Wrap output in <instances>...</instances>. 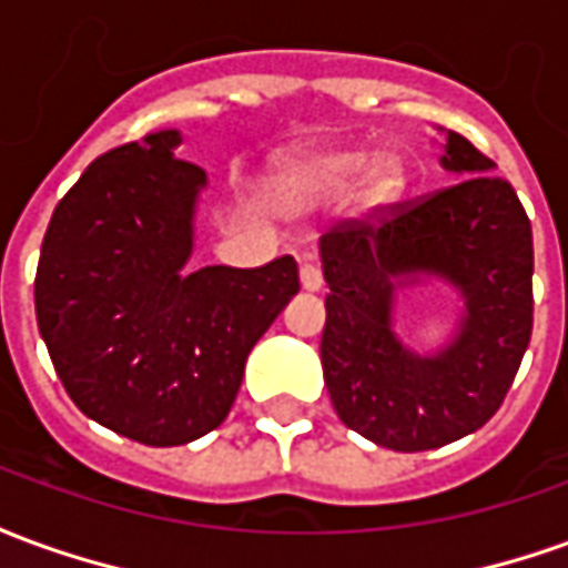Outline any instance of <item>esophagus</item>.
I'll list each match as a JSON object with an SVG mask.
<instances>
[{
    "label": "esophagus",
    "mask_w": 568,
    "mask_h": 568,
    "mask_svg": "<svg viewBox=\"0 0 568 568\" xmlns=\"http://www.w3.org/2000/svg\"><path fill=\"white\" fill-rule=\"evenodd\" d=\"M301 285H304L307 292H320L322 271L316 267V264H310V261H304V264H301Z\"/></svg>",
    "instance_id": "obj_1"
}]
</instances>
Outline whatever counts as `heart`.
<instances>
[{"label": "heart", "mask_w": 568, "mask_h": 568, "mask_svg": "<svg viewBox=\"0 0 568 568\" xmlns=\"http://www.w3.org/2000/svg\"><path fill=\"white\" fill-rule=\"evenodd\" d=\"M365 172V197L368 203H393L407 185L405 161L398 154H383L371 163L365 149H332L307 158H288L273 170V197L285 206L307 203L322 194H337L356 185Z\"/></svg>", "instance_id": "1"}]
</instances>
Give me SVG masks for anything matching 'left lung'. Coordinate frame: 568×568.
<instances>
[{
    "label": "left lung",
    "mask_w": 568,
    "mask_h": 568,
    "mask_svg": "<svg viewBox=\"0 0 568 568\" xmlns=\"http://www.w3.org/2000/svg\"><path fill=\"white\" fill-rule=\"evenodd\" d=\"M456 185L374 206L322 236V371L337 417L398 453L444 447L487 423L532 334V224L493 161L447 133ZM435 272L464 288L469 316L440 357L419 359L388 328L394 280Z\"/></svg>",
    "instance_id": "1"
}]
</instances>
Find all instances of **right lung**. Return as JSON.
<instances>
[{
    "label": "right lung",
    "instance_id": "1",
    "mask_svg": "<svg viewBox=\"0 0 568 568\" xmlns=\"http://www.w3.org/2000/svg\"><path fill=\"white\" fill-rule=\"evenodd\" d=\"M175 145L163 130L97 158L57 203L36 271V320L69 398L149 447L222 426L252 346L301 288L292 255L182 273L206 173Z\"/></svg>",
    "mask_w": 568,
    "mask_h": 568
}]
</instances>
